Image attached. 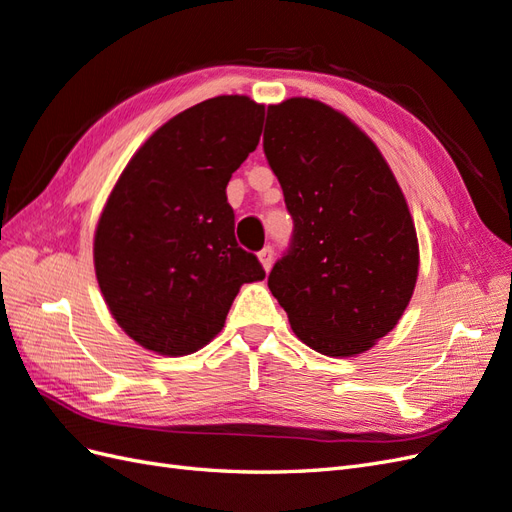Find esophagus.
Returning a JSON list of instances; mask_svg holds the SVG:
<instances>
[{
  "label": "esophagus",
  "mask_w": 512,
  "mask_h": 512,
  "mask_svg": "<svg viewBox=\"0 0 512 512\" xmlns=\"http://www.w3.org/2000/svg\"><path fill=\"white\" fill-rule=\"evenodd\" d=\"M258 260H260L262 269H265V273H269V271H271V267H273V250H271L269 245H267L265 250H262V252H258Z\"/></svg>",
  "instance_id": "34e87169"
}]
</instances>
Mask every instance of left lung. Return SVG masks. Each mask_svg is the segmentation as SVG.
Returning a JSON list of instances; mask_svg holds the SVG:
<instances>
[{
    "mask_svg": "<svg viewBox=\"0 0 512 512\" xmlns=\"http://www.w3.org/2000/svg\"><path fill=\"white\" fill-rule=\"evenodd\" d=\"M265 156L294 220L269 290L305 346L363 354L397 327L416 286L406 196L376 143L320 100L269 104Z\"/></svg>",
    "mask_w": 512,
    "mask_h": 512,
    "instance_id": "8db88e82",
    "label": "left lung"
}]
</instances>
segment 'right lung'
<instances>
[{"instance_id": "add662e5", "label": "right lung", "mask_w": 512, "mask_h": 512, "mask_svg": "<svg viewBox=\"0 0 512 512\" xmlns=\"http://www.w3.org/2000/svg\"><path fill=\"white\" fill-rule=\"evenodd\" d=\"M265 104L218 96L168 119L123 168L94 235L108 312L138 346L185 356L224 327L243 284L265 280L235 239L226 185L260 141Z\"/></svg>"}]
</instances>
